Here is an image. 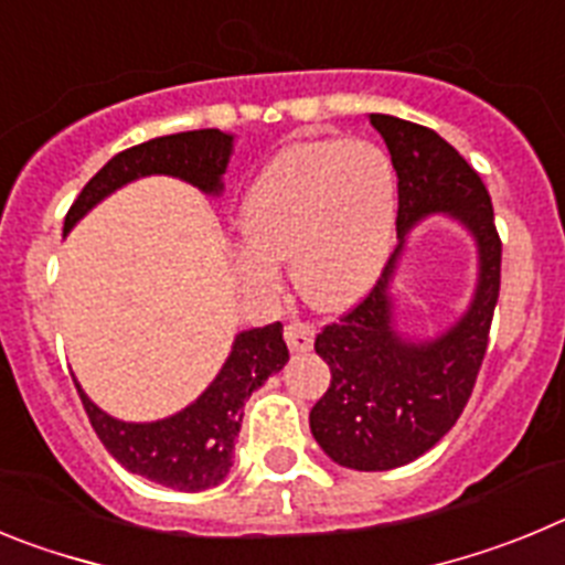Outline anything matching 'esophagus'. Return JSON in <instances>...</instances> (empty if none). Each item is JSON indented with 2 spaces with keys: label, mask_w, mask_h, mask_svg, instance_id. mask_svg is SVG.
I'll use <instances>...</instances> for the list:
<instances>
[{
  "label": "esophagus",
  "mask_w": 565,
  "mask_h": 565,
  "mask_svg": "<svg viewBox=\"0 0 565 565\" xmlns=\"http://www.w3.org/2000/svg\"><path fill=\"white\" fill-rule=\"evenodd\" d=\"M286 342L294 353H306L313 348V326L308 322H291L286 328Z\"/></svg>",
  "instance_id": "34e87169"
}]
</instances>
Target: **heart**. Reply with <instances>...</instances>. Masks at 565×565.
<instances>
[{"label":"heart","mask_w":565,"mask_h":565,"mask_svg":"<svg viewBox=\"0 0 565 565\" xmlns=\"http://www.w3.org/2000/svg\"><path fill=\"white\" fill-rule=\"evenodd\" d=\"M396 223L391 158L362 138H317L279 149L239 209V274L271 286L294 263L302 297L322 311L353 306L382 274Z\"/></svg>","instance_id":"heart-1"}]
</instances>
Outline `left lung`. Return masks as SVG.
Returning a JSON list of instances; mask_svg holds the SVG:
<instances>
[{"label": "left lung", "mask_w": 565, "mask_h": 565, "mask_svg": "<svg viewBox=\"0 0 565 565\" xmlns=\"http://www.w3.org/2000/svg\"><path fill=\"white\" fill-rule=\"evenodd\" d=\"M398 178V246L373 291L317 333L331 387L311 411V433L339 467L382 472L436 447L467 407L501 291V237L478 172L441 135L393 115L371 113ZM430 213H447L477 239L479 282L468 311L433 340L395 328L392 277L406 234Z\"/></svg>", "instance_id": "left-lung-1"}]
</instances>
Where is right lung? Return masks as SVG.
Segmentation results:
<instances>
[{
  "mask_svg": "<svg viewBox=\"0 0 565 565\" xmlns=\"http://www.w3.org/2000/svg\"><path fill=\"white\" fill-rule=\"evenodd\" d=\"M232 149L234 135L221 129L163 135L124 149L89 178L64 217V234L115 189L149 174H172L201 192L221 194ZM286 362L288 348L279 322L239 331L214 382L189 407L161 422H121L89 402L78 382L76 391L96 436L124 469L161 487L203 492L226 481L246 398L268 376L282 371Z\"/></svg>",
  "mask_w": 565,
  "mask_h": 565,
  "instance_id": "right-lung-1",
  "label": "right lung"
}]
</instances>
